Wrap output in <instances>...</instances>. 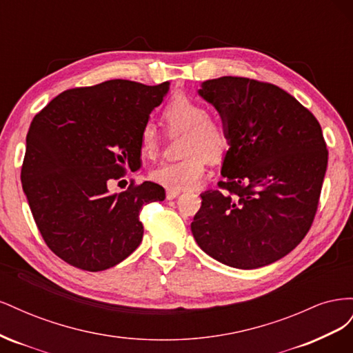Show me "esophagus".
<instances>
[{"label": "esophagus", "mask_w": 353, "mask_h": 353, "mask_svg": "<svg viewBox=\"0 0 353 353\" xmlns=\"http://www.w3.org/2000/svg\"><path fill=\"white\" fill-rule=\"evenodd\" d=\"M179 193H181L179 190H168V191H166V197H168L169 200H172V199L178 197Z\"/></svg>", "instance_id": "esophagus-1"}]
</instances>
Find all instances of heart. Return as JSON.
<instances>
[{"label": "heart", "instance_id": "b5f03b06", "mask_svg": "<svg viewBox=\"0 0 353 353\" xmlns=\"http://www.w3.org/2000/svg\"><path fill=\"white\" fill-rule=\"evenodd\" d=\"M162 119L169 134H184L181 141L183 159L154 168L150 176L169 190H187L200 183L208 160L219 159L228 148L227 128L218 116L208 113L206 105L190 95H176L163 109ZM144 157H153L159 135L153 123H145L138 138Z\"/></svg>", "mask_w": 353, "mask_h": 353}]
</instances>
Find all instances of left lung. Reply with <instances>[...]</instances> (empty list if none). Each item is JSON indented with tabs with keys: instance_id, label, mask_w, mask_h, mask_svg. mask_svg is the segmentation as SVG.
Wrapping results in <instances>:
<instances>
[{
	"instance_id": "8db88e82",
	"label": "left lung",
	"mask_w": 353,
	"mask_h": 353,
	"mask_svg": "<svg viewBox=\"0 0 353 353\" xmlns=\"http://www.w3.org/2000/svg\"><path fill=\"white\" fill-rule=\"evenodd\" d=\"M227 128L218 190L201 193L197 244L232 268L254 270L290 253L311 228L328 150L316 117L274 83L222 77L201 83Z\"/></svg>"
}]
</instances>
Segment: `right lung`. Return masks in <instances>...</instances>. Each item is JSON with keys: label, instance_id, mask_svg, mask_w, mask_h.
I'll return each mask as SVG.
<instances>
[{"label": "right lung", "instance_id": "add662e5", "mask_svg": "<svg viewBox=\"0 0 353 353\" xmlns=\"http://www.w3.org/2000/svg\"><path fill=\"white\" fill-rule=\"evenodd\" d=\"M168 90L112 79L61 92L32 119L22 187L46 244L74 268L97 272L128 258L143 240L141 208L165 199L150 181L119 194L108 184L140 165V131Z\"/></svg>", "mask_w": 353, "mask_h": 353}]
</instances>
